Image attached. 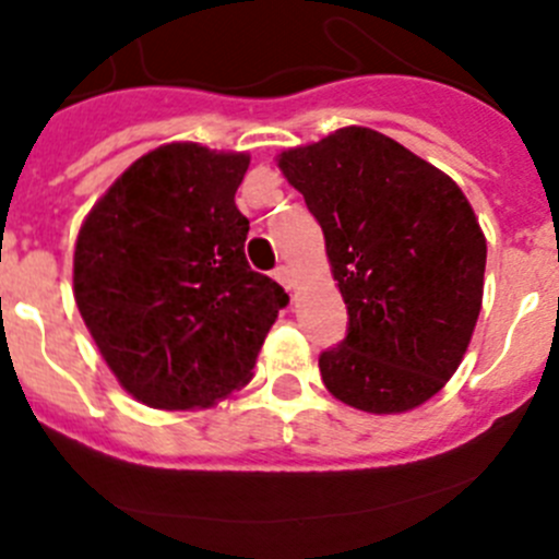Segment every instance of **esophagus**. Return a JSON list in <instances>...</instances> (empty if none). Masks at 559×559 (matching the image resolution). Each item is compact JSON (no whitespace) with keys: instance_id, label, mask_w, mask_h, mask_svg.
Listing matches in <instances>:
<instances>
[{"instance_id":"1","label":"esophagus","mask_w":559,"mask_h":559,"mask_svg":"<svg viewBox=\"0 0 559 559\" xmlns=\"http://www.w3.org/2000/svg\"><path fill=\"white\" fill-rule=\"evenodd\" d=\"M274 276H276V283H283L285 290L296 288V274H294V269H290V265H280V269L274 271Z\"/></svg>"}]
</instances>
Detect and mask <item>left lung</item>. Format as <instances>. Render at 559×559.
I'll list each match as a JSON object with an SVG mask.
<instances>
[{
  "label": "left lung",
  "mask_w": 559,
  "mask_h": 559,
  "mask_svg": "<svg viewBox=\"0 0 559 559\" xmlns=\"http://www.w3.org/2000/svg\"><path fill=\"white\" fill-rule=\"evenodd\" d=\"M324 229L349 326L321 352L326 391L366 413H404L457 371L483 307L488 246L443 171L366 127L280 155Z\"/></svg>",
  "instance_id": "1"
}]
</instances>
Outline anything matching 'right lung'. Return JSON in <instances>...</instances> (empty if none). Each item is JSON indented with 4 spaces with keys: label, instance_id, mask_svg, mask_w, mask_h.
Returning <instances> with one entry per match:
<instances>
[{
    "label": "right lung",
    "instance_id": "right-lung-1",
    "mask_svg": "<svg viewBox=\"0 0 559 559\" xmlns=\"http://www.w3.org/2000/svg\"><path fill=\"white\" fill-rule=\"evenodd\" d=\"M246 155L166 143L96 202L74 249V299L121 385L157 409L207 407L252 380L288 305L243 254Z\"/></svg>",
    "mask_w": 559,
    "mask_h": 559
}]
</instances>
